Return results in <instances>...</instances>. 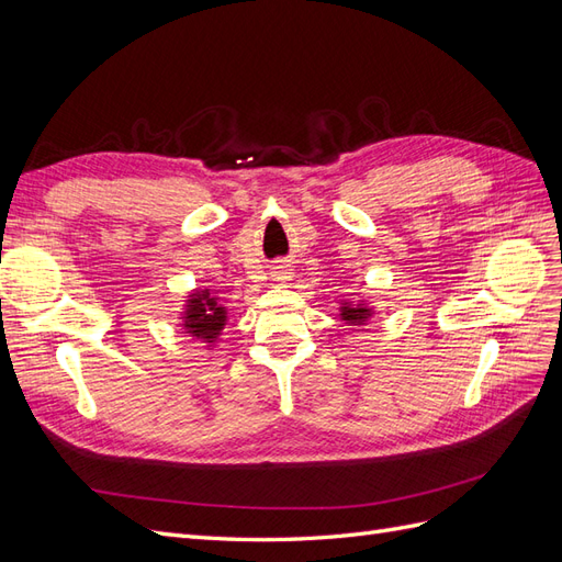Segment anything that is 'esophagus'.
<instances>
[{"mask_svg": "<svg viewBox=\"0 0 562 562\" xmlns=\"http://www.w3.org/2000/svg\"><path fill=\"white\" fill-rule=\"evenodd\" d=\"M279 274H283V279H285L288 274H291V271H288V269H281V271H279Z\"/></svg>", "mask_w": 562, "mask_h": 562, "instance_id": "esophagus-1", "label": "esophagus"}]
</instances>
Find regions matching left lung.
I'll return each instance as SVG.
<instances>
[{"mask_svg": "<svg viewBox=\"0 0 562 562\" xmlns=\"http://www.w3.org/2000/svg\"><path fill=\"white\" fill-rule=\"evenodd\" d=\"M339 316H342L349 323H361L370 316V310L368 307H342V314H339Z\"/></svg>", "mask_w": 562, "mask_h": 562, "instance_id": "1", "label": "left lung"}]
</instances>
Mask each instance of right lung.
I'll list each match as a JSON object with an SVG mask.
<instances>
[{
	"label": "right lung",
	"mask_w": 562,
	"mask_h": 562,
	"mask_svg": "<svg viewBox=\"0 0 562 562\" xmlns=\"http://www.w3.org/2000/svg\"><path fill=\"white\" fill-rule=\"evenodd\" d=\"M184 323L182 326L187 328V333H192L201 339H213L220 335L225 326V307H220L217 300L211 293H196L192 295V300L187 302V312H184Z\"/></svg>",
	"instance_id": "1"
}]
</instances>
